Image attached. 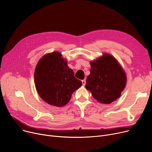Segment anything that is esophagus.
<instances>
[{
	"label": "esophagus",
	"mask_w": 152,
	"mask_h": 152,
	"mask_svg": "<svg viewBox=\"0 0 152 152\" xmlns=\"http://www.w3.org/2000/svg\"><path fill=\"white\" fill-rule=\"evenodd\" d=\"M82 83H83V86H85L86 82L85 80H83V81H82Z\"/></svg>",
	"instance_id": "1"
}]
</instances>
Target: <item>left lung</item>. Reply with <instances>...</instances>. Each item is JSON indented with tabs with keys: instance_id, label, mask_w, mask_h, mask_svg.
<instances>
[{
	"instance_id": "1",
	"label": "left lung",
	"mask_w": 152,
	"mask_h": 152,
	"mask_svg": "<svg viewBox=\"0 0 152 152\" xmlns=\"http://www.w3.org/2000/svg\"><path fill=\"white\" fill-rule=\"evenodd\" d=\"M90 75L86 88L93 97L103 104H110L121 96L126 84V75L112 55L104 53L91 63Z\"/></svg>"
}]
</instances>
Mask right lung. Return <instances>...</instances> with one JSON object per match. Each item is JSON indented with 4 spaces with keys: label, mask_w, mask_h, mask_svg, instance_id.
Here are the masks:
<instances>
[{
    "label": "right lung",
    "mask_w": 152,
    "mask_h": 152,
    "mask_svg": "<svg viewBox=\"0 0 152 152\" xmlns=\"http://www.w3.org/2000/svg\"><path fill=\"white\" fill-rule=\"evenodd\" d=\"M34 82L41 99L49 104L63 107L71 95L82 86L58 52L47 53L39 60L35 68Z\"/></svg>",
    "instance_id": "obj_1"
}]
</instances>
